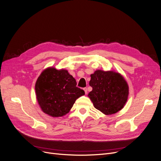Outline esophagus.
Here are the masks:
<instances>
[{"label":"esophagus","mask_w":161,"mask_h":161,"mask_svg":"<svg viewBox=\"0 0 161 161\" xmlns=\"http://www.w3.org/2000/svg\"><path fill=\"white\" fill-rule=\"evenodd\" d=\"M83 90H84V91H85V93L87 94V89L86 87H85V88H83Z\"/></svg>","instance_id":"34e87169"}]
</instances>
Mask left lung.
I'll use <instances>...</instances> for the list:
<instances>
[{
  "label": "left lung",
  "instance_id": "obj_1",
  "mask_svg": "<svg viewBox=\"0 0 161 161\" xmlns=\"http://www.w3.org/2000/svg\"><path fill=\"white\" fill-rule=\"evenodd\" d=\"M89 86L92 90L88 97L95 108L105 115L119 112L127 101L129 86L119 73L97 70L91 75Z\"/></svg>",
  "mask_w": 161,
  "mask_h": 161
}]
</instances>
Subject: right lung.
<instances>
[{"label":"right lung","mask_w":161,"mask_h":161,"mask_svg":"<svg viewBox=\"0 0 161 161\" xmlns=\"http://www.w3.org/2000/svg\"><path fill=\"white\" fill-rule=\"evenodd\" d=\"M66 70L49 67L38 78L35 84L36 99L42 110L53 117L69 113L76 99L85 95Z\"/></svg>","instance_id":"obj_1"}]
</instances>
